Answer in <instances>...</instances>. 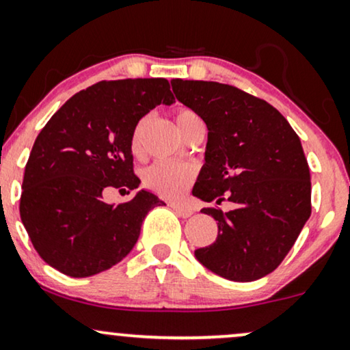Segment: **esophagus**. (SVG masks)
<instances>
[{
	"label": "esophagus",
	"instance_id": "esophagus-1",
	"mask_svg": "<svg viewBox=\"0 0 350 350\" xmlns=\"http://www.w3.org/2000/svg\"><path fill=\"white\" fill-rule=\"evenodd\" d=\"M171 208H172V210H174L176 213H178L179 216H183V218H189V216L193 215V210H192V208H189V206L176 205V203H172Z\"/></svg>",
	"mask_w": 350,
	"mask_h": 350
}]
</instances>
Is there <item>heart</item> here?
<instances>
[{
  "label": "heart",
  "instance_id": "b5f03b06",
  "mask_svg": "<svg viewBox=\"0 0 350 350\" xmlns=\"http://www.w3.org/2000/svg\"><path fill=\"white\" fill-rule=\"evenodd\" d=\"M200 121L197 113L192 109L179 108L176 111V126L180 134L192 126L193 122ZM147 126V119H140L134 127L131 137V150L134 154H140L142 152V135ZM196 179V170L187 165H167V163H157V165L150 166L144 172V184L150 190H153L158 196L166 198H179L184 196L185 190Z\"/></svg>",
  "mask_w": 350,
  "mask_h": 350
}]
</instances>
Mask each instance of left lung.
Segmentation results:
<instances>
[{"label": "left lung", "mask_w": 350, "mask_h": 350, "mask_svg": "<svg viewBox=\"0 0 350 350\" xmlns=\"http://www.w3.org/2000/svg\"><path fill=\"white\" fill-rule=\"evenodd\" d=\"M171 85L208 127L205 165L192 193L234 203L228 213L203 208L218 221V237L197 249L196 258L226 280H260L280 267L312 213L299 135L276 108L232 85L183 79Z\"/></svg>", "instance_id": "1"}]
</instances>
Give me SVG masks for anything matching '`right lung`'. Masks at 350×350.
I'll use <instances>...</instances> for the list:
<instances>
[{"label":"right lung","instance_id":"obj_1","mask_svg":"<svg viewBox=\"0 0 350 350\" xmlns=\"http://www.w3.org/2000/svg\"><path fill=\"white\" fill-rule=\"evenodd\" d=\"M166 79L101 81L66 101L35 140L25 165L21 219L50 267L87 278L134 249L145 216L161 200L148 190L109 205L103 192L139 187L131 137L158 105H172Z\"/></svg>","mask_w":350,"mask_h":350}]
</instances>
